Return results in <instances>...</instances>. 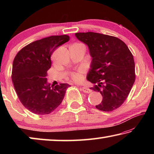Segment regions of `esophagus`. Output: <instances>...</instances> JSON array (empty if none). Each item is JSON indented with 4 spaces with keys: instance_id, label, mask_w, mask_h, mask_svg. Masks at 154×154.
<instances>
[{
    "instance_id": "1",
    "label": "esophagus",
    "mask_w": 154,
    "mask_h": 154,
    "mask_svg": "<svg viewBox=\"0 0 154 154\" xmlns=\"http://www.w3.org/2000/svg\"><path fill=\"white\" fill-rule=\"evenodd\" d=\"M82 91L84 93L89 94V93H90L91 92H92V90H91L90 89H89V88H85V87H83L82 88Z\"/></svg>"
}]
</instances>
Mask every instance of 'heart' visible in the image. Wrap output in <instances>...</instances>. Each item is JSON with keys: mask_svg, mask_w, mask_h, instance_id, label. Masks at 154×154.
<instances>
[{"mask_svg": "<svg viewBox=\"0 0 154 154\" xmlns=\"http://www.w3.org/2000/svg\"><path fill=\"white\" fill-rule=\"evenodd\" d=\"M84 73V69L81 68L78 69L77 71L72 72L71 73V79L75 82L79 83L83 79V75Z\"/></svg>", "mask_w": 154, "mask_h": 154, "instance_id": "1", "label": "heart"}]
</instances>
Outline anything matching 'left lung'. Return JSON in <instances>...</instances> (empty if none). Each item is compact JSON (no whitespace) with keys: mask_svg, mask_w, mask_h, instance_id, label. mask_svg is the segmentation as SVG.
I'll return each instance as SVG.
<instances>
[{"mask_svg":"<svg viewBox=\"0 0 154 154\" xmlns=\"http://www.w3.org/2000/svg\"><path fill=\"white\" fill-rule=\"evenodd\" d=\"M75 36L86 44L92 57L87 79L94 83L90 89L103 96L96 108L112 111L126 100L135 81L133 56L124 41L116 36L97 32H77Z\"/></svg>","mask_w":154,"mask_h":154,"instance_id":"8db88e82","label":"left lung"}]
</instances>
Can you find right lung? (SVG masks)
Here are the masks:
<instances>
[{
  "label": "right lung",
  "instance_id": "obj_1",
  "mask_svg": "<svg viewBox=\"0 0 154 154\" xmlns=\"http://www.w3.org/2000/svg\"><path fill=\"white\" fill-rule=\"evenodd\" d=\"M69 39L66 35L43 38L24 47L15 57L11 73L14 88L20 102L33 113L46 115L53 112L71 86L68 83L51 86L47 83L52 54Z\"/></svg>",
  "mask_w": 154,
  "mask_h": 154
}]
</instances>
